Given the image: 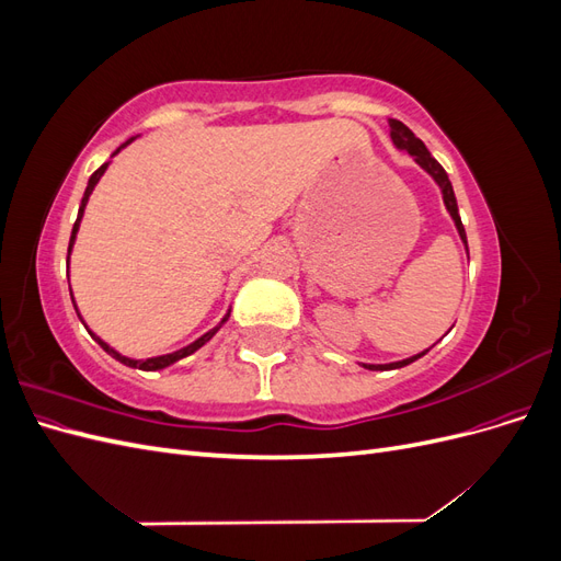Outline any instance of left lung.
Segmentation results:
<instances>
[{
  "mask_svg": "<svg viewBox=\"0 0 561 561\" xmlns=\"http://www.w3.org/2000/svg\"><path fill=\"white\" fill-rule=\"evenodd\" d=\"M388 126H390V140H393V145H396L398 149H404L407 154H412L414 161L423 168V171H426V173L437 182L439 192H443L445 206H447V210H449V215H451V219H454V225H456V229H458V236H461V241H463L466 248H468L466 229H463V225H461V215H458L456 196H454L451 182H449V178H447V173H445V168L439 165V163L431 157V151L426 149V145H423V142L416 138V135H414L410 128H407L402 122H398V118H388ZM426 353H428V348L423 351V353L412 355V358H404V360H398V363H388V365H363V367H367V369H400V367H404V365H410V363L419 360L421 355H426Z\"/></svg>",
  "mask_w": 561,
  "mask_h": 561,
  "instance_id": "left-lung-1",
  "label": "left lung"
}]
</instances>
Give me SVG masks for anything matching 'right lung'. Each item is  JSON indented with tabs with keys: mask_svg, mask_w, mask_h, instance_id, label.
Masks as SVG:
<instances>
[{
	"mask_svg": "<svg viewBox=\"0 0 561 561\" xmlns=\"http://www.w3.org/2000/svg\"><path fill=\"white\" fill-rule=\"evenodd\" d=\"M133 142V138L130 140H126L122 147H118L112 157H116L118 151H122L126 145H130ZM107 165H110V161L107 163H103L98 168V171L89 178V186H87V192H83V198H81V206H79V215H77V222H75V227H72V236H70V248H67V262H70V252H72V245H75V239H77V231H79V225H81V217H83V208H87V203H89V196L93 194V190H95V184H98V180L103 178V173L107 171ZM70 295H72V290H70ZM72 304H75V299H72ZM75 309H77V304H75ZM77 316H79V311H77ZM81 318V316H79ZM227 318H229V313L222 318V322H227ZM83 322V320H81ZM222 322H219V325H222ZM219 328H215V330H210V332H206L203 336H198L196 342H192L190 346H184V348H180V351H175V353H168V355H157V358H147V360H133V358H126V355H122L118 351H114L110 344H105L103 339L100 336H95L91 330H89V334L95 339V342L103 346V351L105 353H110L114 360H118V363H124L126 367H135V369H145V371H157V369H163V367H168V365H173V363H178V360H182V358H186V355H192L194 351H198L203 344L206 342H210L213 339V334L217 332Z\"/></svg>",
	"mask_w": 561,
	"mask_h": 561,
	"instance_id": "add662e5",
	"label": "right lung"
}]
</instances>
